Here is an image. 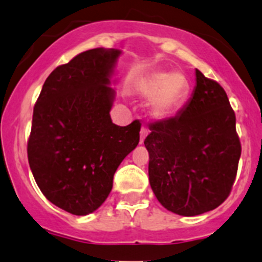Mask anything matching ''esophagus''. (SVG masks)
Wrapping results in <instances>:
<instances>
[{
    "instance_id": "34e87169",
    "label": "esophagus",
    "mask_w": 262,
    "mask_h": 262,
    "mask_svg": "<svg viewBox=\"0 0 262 262\" xmlns=\"http://www.w3.org/2000/svg\"><path fill=\"white\" fill-rule=\"evenodd\" d=\"M148 136V128L145 125H142V128H140V143L144 142L145 137Z\"/></svg>"
}]
</instances>
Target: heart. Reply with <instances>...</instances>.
Listing matches in <instances>:
<instances>
[{"label": "heart", "mask_w": 262, "mask_h": 262, "mask_svg": "<svg viewBox=\"0 0 262 262\" xmlns=\"http://www.w3.org/2000/svg\"><path fill=\"white\" fill-rule=\"evenodd\" d=\"M187 93V81L180 74L156 73L140 84V95L153 100L152 114L166 118L180 105Z\"/></svg>", "instance_id": "b5f03b06"}]
</instances>
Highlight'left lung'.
Wrapping results in <instances>:
<instances>
[{
  "instance_id": "8db88e82",
  "label": "left lung",
  "mask_w": 262,
  "mask_h": 262,
  "mask_svg": "<svg viewBox=\"0 0 262 262\" xmlns=\"http://www.w3.org/2000/svg\"><path fill=\"white\" fill-rule=\"evenodd\" d=\"M196 78L184 108L150 124L144 140L154 194L164 208L181 216H197L225 202L241 156L236 115L224 88L200 70Z\"/></svg>"
}]
</instances>
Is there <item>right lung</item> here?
Masks as SVG:
<instances>
[{
    "mask_svg": "<svg viewBox=\"0 0 262 262\" xmlns=\"http://www.w3.org/2000/svg\"><path fill=\"white\" fill-rule=\"evenodd\" d=\"M115 49L76 55L48 76L32 115L27 158L38 188L51 203L85 216L100 207L113 177L139 143V120L112 122L109 86Z\"/></svg>",
    "mask_w": 262,
    "mask_h": 262,
    "instance_id": "1",
    "label": "right lung"
}]
</instances>
